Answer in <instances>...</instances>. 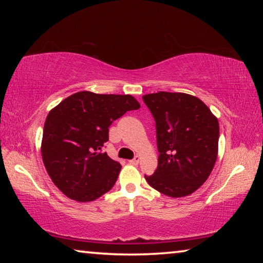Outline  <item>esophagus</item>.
Wrapping results in <instances>:
<instances>
[{
    "label": "esophagus",
    "instance_id": "34e87169",
    "mask_svg": "<svg viewBox=\"0 0 263 263\" xmlns=\"http://www.w3.org/2000/svg\"><path fill=\"white\" fill-rule=\"evenodd\" d=\"M139 160H140L139 155H136V157L133 158L132 160H130V161H128V162H130L131 164H138V163H139Z\"/></svg>",
    "mask_w": 263,
    "mask_h": 263
}]
</instances>
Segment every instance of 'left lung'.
I'll list each match as a JSON object with an SVG mask.
<instances>
[{
    "mask_svg": "<svg viewBox=\"0 0 263 263\" xmlns=\"http://www.w3.org/2000/svg\"><path fill=\"white\" fill-rule=\"evenodd\" d=\"M157 127L158 168L148 184L169 197H183L210 176L218 155L219 123L196 96L159 91L142 96Z\"/></svg>",
    "mask_w": 263,
    "mask_h": 263,
    "instance_id": "1",
    "label": "left lung"
}]
</instances>
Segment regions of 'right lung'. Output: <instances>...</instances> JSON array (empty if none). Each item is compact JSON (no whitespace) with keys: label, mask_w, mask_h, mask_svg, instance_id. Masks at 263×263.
Segmentation results:
<instances>
[{"label":"right lung","mask_w":263,"mask_h":263,"mask_svg":"<svg viewBox=\"0 0 263 263\" xmlns=\"http://www.w3.org/2000/svg\"><path fill=\"white\" fill-rule=\"evenodd\" d=\"M140 108L131 95L79 91L48 112L42 158L61 193L78 202L95 201L112 188L122 166L102 153L111 123Z\"/></svg>","instance_id":"1"}]
</instances>
